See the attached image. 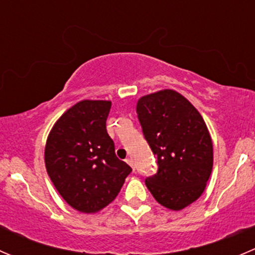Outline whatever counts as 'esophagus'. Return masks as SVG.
<instances>
[{
	"label": "esophagus",
	"mask_w": 255,
	"mask_h": 255,
	"mask_svg": "<svg viewBox=\"0 0 255 255\" xmlns=\"http://www.w3.org/2000/svg\"><path fill=\"white\" fill-rule=\"evenodd\" d=\"M126 161H127V163H128V164H129V165H130V166H132V168H133V169H134V163H133V159H132V158H128V159H127V160H126Z\"/></svg>",
	"instance_id": "34e87169"
}]
</instances>
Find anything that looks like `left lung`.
<instances>
[{"label": "left lung", "instance_id": "obj_1", "mask_svg": "<svg viewBox=\"0 0 255 255\" xmlns=\"http://www.w3.org/2000/svg\"><path fill=\"white\" fill-rule=\"evenodd\" d=\"M137 115L158 171L145 179L154 199L179 211L204 192L213 165L212 139L200 112L174 90L140 97Z\"/></svg>", "mask_w": 255, "mask_h": 255}]
</instances>
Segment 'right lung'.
Returning a JSON list of instances; mask_svg holds the SVG:
<instances>
[{"label":"right lung","instance_id":"obj_1","mask_svg":"<svg viewBox=\"0 0 255 255\" xmlns=\"http://www.w3.org/2000/svg\"><path fill=\"white\" fill-rule=\"evenodd\" d=\"M110 110L111 101H80L48 135V175L61 197L80 212L95 213L111 204L132 171L116 156L106 129Z\"/></svg>","mask_w":255,"mask_h":255}]
</instances>
